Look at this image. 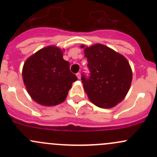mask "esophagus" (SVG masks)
I'll return each mask as SVG.
<instances>
[{
	"instance_id": "34e87169",
	"label": "esophagus",
	"mask_w": 157,
	"mask_h": 157,
	"mask_svg": "<svg viewBox=\"0 0 157 157\" xmlns=\"http://www.w3.org/2000/svg\"><path fill=\"white\" fill-rule=\"evenodd\" d=\"M77 78L79 79V80H80V79L81 78V74H80V73H77Z\"/></svg>"
}]
</instances>
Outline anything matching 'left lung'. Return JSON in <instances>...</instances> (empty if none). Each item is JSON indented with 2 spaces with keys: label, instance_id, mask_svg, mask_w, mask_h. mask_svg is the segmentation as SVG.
<instances>
[{
  "label": "left lung",
  "instance_id": "left-lung-1",
  "mask_svg": "<svg viewBox=\"0 0 157 157\" xmlns=\"http://www.w3.org/2000/svg\"><path fill=\"white\" fill-rule=\"evenodd\" d=\"M81 48H85L84 45ZM90 76H82L89 99L99 108L110 109L121 102L132 81V71L124 56L102 44L84 48Z\"/></svg>",
  "mask_w": 157,
  "mask_h": 157
}]
</instances>
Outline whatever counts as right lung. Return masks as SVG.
<instances>
[{"label":"right lung","instance_id":"add662e5","mask_svg":"<svg viewBox=\"0 0 157 157\" xmlns=\"http://www.w3.org/2000/svg\"><path fill=\"white\" fill-rule=\"evenodd\" d=\"M23 83L32 99L45 106L56 105L67 98L77 80L70 71L63 52L55 45L45 47L29 57L23 67Z\"/></svg>","mask_w":157,"mask_h":157}]
</instances>
